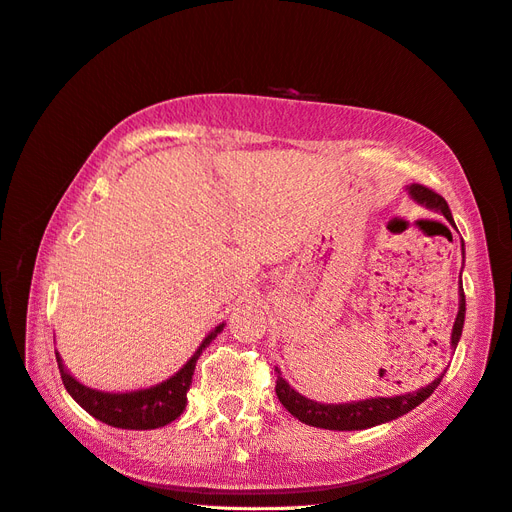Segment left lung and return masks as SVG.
I'll return each instance as SVG.
<instances>
[{
	"mask_svg": "<svg viewBox=\"0 0 512 512\" xmlns=\"http://www.w3.org/2000/svg\"><path fill=\"white\" fill-rule=\"evenodd\" d=\"M406 190H409L413 201L432 209V212L443 214L445 220H448L454 227L452 212L441 194H437L435 190H430L426 186H419V183H411ZM463 253H465V248H463ZM458 296L461 298H458V313H456V320L452 326V337H450V346L454 350L458 346V339H461V335H463V324H465L463 285H461V294ZM443 374L437 376L430 385L417 389L413 393H400V396H393V398H368V400L346 402V404H322V402L300 396V393L281 376V372L277 374V387H274V391H277V396L285 409L290 411L296 419H300L303 424L326 428V430H363V428H372L378 424L391 422V419L413 411L417 404H422L426 398H430V393L439 387Z\"/></svg>",
	"mask_w": 512,
	"mask_h": 512,
	"instance_id": "obj_1",
	"label": "left lung"
}]
</instances>
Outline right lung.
I'll return each mask as SVG.
<instances>
[{
  "label": "right lung",
  "mask_w": 512,
  "mask_h": 512,
  "mask_svg": "<svg viewBox=\"0 0 512 512\" xmlns=\"http://www.w3.org/2000/svg\"><path fill=\"white\" fill-rule=\"evenodd\" d=\"M222 329H225V324H218L216 329L203 339V344L196 348L190 361L183 365L177 374H173L170 378H166V381L157 383L149 389H136V391H125V393H108V391L90 389L67 372L58 352H56V361H58V370H60L64 387H67L71 398L80 404L86 413H90L95 419H99V422L114 428L153 430V428H162L170 422H175V419L183 413V409H186L188 389L192 385L196 361H199L201 352L212 344V339Z\"/></svg>",
  "instance_id": "obj_1"
}]
</instances>
